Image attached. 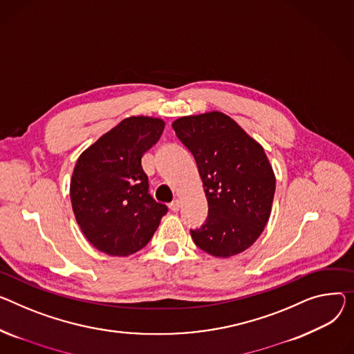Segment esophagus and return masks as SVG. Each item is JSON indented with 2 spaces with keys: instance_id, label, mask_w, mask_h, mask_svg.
<instances>
[{
  "instance_id": "obj_1",
  "label": "esophagus",
  "mask_w": 354,
  "mask_h": 354,
  "mask_svg": "<svg viewBox=\"0 0 354 354\" xmlns=\"http://www.w3.org/2000/svg\"><path fill=\"white\" fill-rule=\"evenodd\" d=\"M169 209H171L172 212H178V210L180 209V202H179L178 199H175L174 202L169 203Z\"/></svg>"
}]
</instances>
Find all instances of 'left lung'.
<instances>
[{"label":"left lung","mask_w":354,"mask_h":354,"mask_svg":"<svg viewBox=\"0 0 354 354\" xmlns=\"http://www.w3.org/2000/svg\"><path fill=\"white\" fill-rule=\"evenodd\" d=\"M172 128L196 160L207 199L205 223L191 229L195 245L216 257L246 250L263 232L274 196L263 148L218 111L182 116Z\"/></svg>","instance_id":"left-lung-1"}]
</instances>
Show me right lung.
I'll return each mask as SVG.
<instances>
[{
  "label": "right lung",
  "mask_w": 354,
  "mask_h": 354,
  "mask_svg": "<svg viewBox=\"0 0 354 354\" xmlns=\"http://www.w3.org/2000/svg\"><path fill=\"white\" fill-rule=\"evenodd\" d=\"M158 118L131 116L78 158L71 179L75 219L92 246L128 256L148 245L168 207L149 195L142 156L162 135Z\"/></svg>",
  "instance_id": "1"
}]
</instances>
